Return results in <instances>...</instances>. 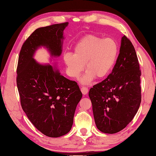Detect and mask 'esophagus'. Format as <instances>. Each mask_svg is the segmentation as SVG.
<instances>
[{
	"instance_id": "esophagus-1",
	"label": "esophagus",
	"mask_w": 156,
	"mask_h": 156,
	"mask_svg": "<svg viewBox=\"0 0 156 156\" xmlns=\"http://www.w3.org/2000/svg\"><path fill=\"white\" fill-rule=\"evenodd\" d=\"M81 92H82V93L84 95L87 94L88 93V88L87 87H82L81 88Z\"/></svg>"
}]
</instances>
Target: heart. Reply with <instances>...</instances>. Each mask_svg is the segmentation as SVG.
Here are the masks:
<instances>
[{
    "mask_svg": "<svg viewBox=\"0 0 156 156\" xmlns=\"http://www.w3.org/2000/svg\"><path fill=\"white\" fill-rule=\"evenodd\" d=\"M118 51L117 44L112 38L88 35L76 44L74 54L69 52L64 54L67 74L72 78H77L83 72L85 65L87 72L81 79L82 83L89 84L95 77L103 78L113 68Z\"/></svg>",
    "mask_w": 156,
    "mask_h": 156,
    "instance_id": "heart-1",
    "label": "heart"
}]
</instances>
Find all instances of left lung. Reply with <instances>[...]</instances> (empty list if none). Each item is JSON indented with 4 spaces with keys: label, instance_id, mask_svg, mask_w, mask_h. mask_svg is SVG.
<instances>
[{
    "label": "left lung",
    "instance_id": "obj_1",
    "mask_svg": "<svg viewBox=\"0 0 156 156\" xmlns=\"http://www.w3.org/2000/svg\"><path fill=\"white\" fill-rule=\"evenodd\" d=\"M141 75L135 48L124 35L112 72L88 93L96 125L102 133H117L133 120L141 101Z\"/></svg>",
    "mask_w": 156,
    "mask_h": 156
}]
</instances>
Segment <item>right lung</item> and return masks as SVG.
Here are the masks:
<instances>
[{
  "label": "right lung",
  "mask_w": 156,
  "mask_h": 156,
  "mask_svg": "<svg viewBox=\"0 0 156 156\" xmlns=\"http://www.w3.org/2000/svg\"><path fill=\"white\" fill-rule=\"evenodd\" d=\"M68 23L36 29L23 43L16 68V85L23 111L32 124L49 137L70 131L74 112L82 94L77 82L60 75L51 65H41L33 58L40 46L53 56L62 54L63 31Z\"/></svg>",
  "instance_id": "1"
}]
</instances>
